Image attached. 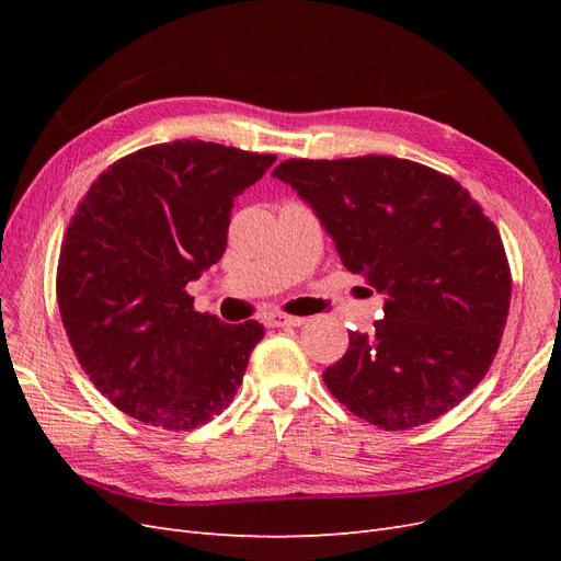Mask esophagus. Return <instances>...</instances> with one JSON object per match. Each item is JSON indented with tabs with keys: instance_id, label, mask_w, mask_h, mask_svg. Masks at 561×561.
<instances>
[{
	"instance_id": "esophagus-1",
	"label": "esophagus",
	"mask_w": 561,
	"mask_h": 561,
	"mask_svg": "<svg viewBox=\"0 0 561 561\" xmlns=\"http://www.w3.org/2000/svg\"><path fill=\"white\" fill-rule=\"evenodd\" d=\"M264 322L268 328H297L307 322V318H299V316H287V313H268L264 318Z\"/></svg>"
}]
</instances>
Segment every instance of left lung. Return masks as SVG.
Wrapping results in <instances>:
<instances>
[{
  "instance_id": "1",
  "label": "left lung",
  "mask_w": 561,
  "mask_h": 561,
  "mask_svg": "<svg viewBox=\"0 0 561 561\" xmlns=\"http://www.w3.org/2000/svg\"><path fill=\"white\" fill-rule=\"evenodd\" d=\"M274 175L311 203L351 274L386 295L375 332H351L322 371L330 393L383 431L449 412L494 363L511 309L496 225L454 178L407 159H287Z\"/></svg>"
}]
</instances>
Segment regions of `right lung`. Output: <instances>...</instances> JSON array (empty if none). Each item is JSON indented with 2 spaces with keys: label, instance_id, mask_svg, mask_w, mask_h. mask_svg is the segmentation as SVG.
I'll return each instance as SVG.
<instances>
[{
  "label": "right lung",
  "instance_id": "1",
  "mask_svg": "<svg viewBox=\"0 0 561 561\" xmlns=\"http://www.w3.org/2000/svg\"><path fill=\"white\" fill-rule=\"evenodd\" d=\"M274 161L203 140L151 145L81 198L60 245L58 307L81 369L124 414L180 433L233 400L264 325L198 313L186 283L222 257L233 198Z\"/></svg>",
  "mask_w": 561,
  "mask_h": 561
}]
</instances>
